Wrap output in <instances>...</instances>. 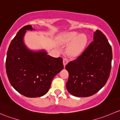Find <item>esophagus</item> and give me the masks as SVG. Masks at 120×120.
<instances>
[{
  "mask_svg": "<svg viewBox=\"0 0 120 120\" xmlns=\"http://www.w3.org/2000/svg\"><path fill=\"white\" fill-rule=\"evenodd\" d=\"M68 59L67 58H64L63 59V65L64 66H66V64L68 63Z\"/></svg>",
  "mask_w": 120,
  "mask_h": 120,
  "instance_id": "1",
  "label": "esophagus"
}]
</instances>
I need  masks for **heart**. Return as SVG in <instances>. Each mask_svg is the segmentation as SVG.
Wrapping results in <instances>:
<instances>
[{
	"label": "heart",
	"instance_id": "b5f03b06",
	"mask_svg": "<svg viewBox=\"0 0 120 120\" xmlns=\"http://www.w3.org/2000/svg\"><path fill=\"white\" fill-rule=\"evenodd\" d=\"M88 38L86 35L79 34L77 32L66 33L61 37V43L62 44H69L67 53L70 56H76L80 54L84 49L86 45Z\"/></svg>",
	"mask_w": 120,
	"mask_h": 120
}]
</instances>
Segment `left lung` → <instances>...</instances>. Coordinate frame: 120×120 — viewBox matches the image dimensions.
<instances>
[{"label": "left lung", "instance_id": "8db88e82", "mask_svg": "<svg viewBox=\"0 0 120 120\" xmlns=\"http://www.w3.org/2000/svg\"><path fill=\"white\" fill-rule=\"evenodd\" d=\"M94 41L77 59L69 62L66 88L77 97H88L106 84L110 73L112 49L106 36L99 30L94 33Z\"/></svg>", "mask_w": 120, "mask_h": 120}]
</instances>
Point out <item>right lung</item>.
<instances>
[{
	"label": "right lung",
	"instance_id": "obj_1",
	"mask_svg": "<svg viewBox=\"0 0 120 120\" xmlns=\"http://www.w3.org/2000/svg\"><path fill=\"white\" fill-rule=\"evenodd\" d=\"M35 30L31 25L22 28L10 44L6 69L10 83L21 95L41 97L50 89L53 78L63 69V59L48 55L45 50H31L24 43L26 31Z\"/></svg>",
	"mask_w": 120,
	"mask_h": 120
}]
</instances>
